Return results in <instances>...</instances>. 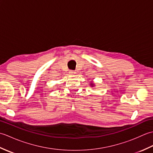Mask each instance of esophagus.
Returning a JSON list of instances; mask_svg holds the SVG:
<instances>
[{
	"instance_id": "1",
	"label": "esophagus",
	"mask_w": 153,
	"mask_h": 153,
	"mask_svg": "<svg viewBox=\"0 0 153 153\" xmlns=\"http://www.w3.org/2000/svg\"><path fill=\"white\" fill-rule=\"evenodd\" d=\"M69 73H70V74H76V71H75L74 70H70Z\"/></svg>"
}]
</instances>
